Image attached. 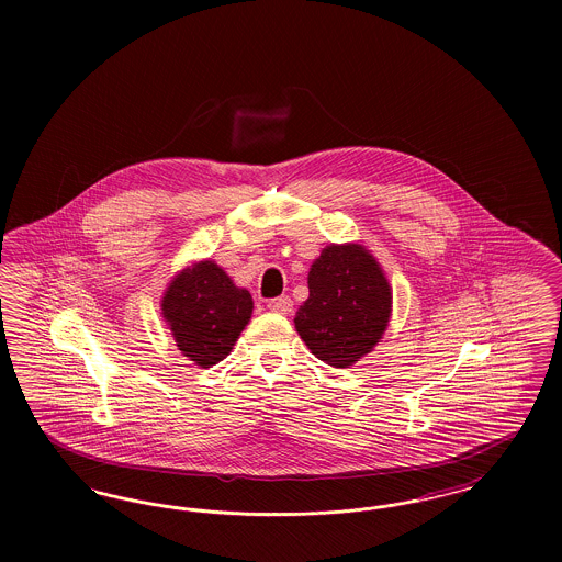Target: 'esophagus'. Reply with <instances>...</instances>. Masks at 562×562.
I'll list each match as a JSON object with an SVG mask.
<instances>
[{
	"label": "esophagus",
	"mask_w": 562,
	"mask_h": 562,
	"mask_svg": "<svg viewBox=\"0 0 562 562\" xmlns=\"http://www.w3.org/2000/svg\"><path fill=\"white\" fill-rule=\"evenodd\" d=\"M268 310L269 312H276V314H291L293 312V301H291V296L269 299Z\"/></svg>",
	"instance_id": "34e87169"
}]
</instances>
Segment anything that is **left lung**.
Segmentation results:
<instances>
[{
	"instance_id": "left-lung-1",
	"label": "left lung",
	"mask_w": 562,
	"mask_h": 562,
	"mask_svg": "<svg viewBox=\"0 0 562 562\" xmlns=\"http://www.w3.org/2000/svg\"><path fill=\"white\" fill-rule=\"evenodd\" d=\"M310 296L294 326L322 362L346 369L381 339L392 291L373 257L358 244L326 246L310 269Z\"/></svg>"
}]
</instances>
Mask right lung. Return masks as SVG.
I'll list each match as a JSON object with an SVG mask.
<instances>
[{"instance_id":"right-lung-1","label":"right lung","mask_w":562,"mask_h":562,"mask_svg":"<svg viewBox=\"0 0 562 562\" xmlns=\"http://www.w3.org/2000/svg\"><path fill=\"white\" fill-rule=\"evenodd\" d=\"M177 348L202 369L221 362L250 321L252 296L213 261L181 271L161 301Z\"/></svg>"}]
</instances>
